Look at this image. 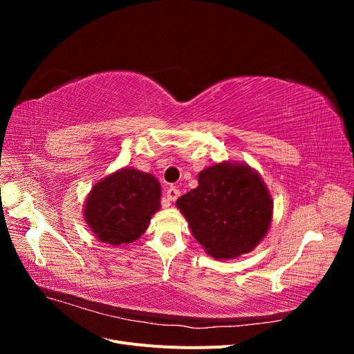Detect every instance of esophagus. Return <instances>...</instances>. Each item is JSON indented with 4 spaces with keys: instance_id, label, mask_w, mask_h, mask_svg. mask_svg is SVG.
Segmentation results:
<instances>
[{
    "instance_id": "esophagus-1",
    "label": "esophagus",
    "mask_w": 354,
    "mask_h": 354,
    "mask_svg": "<svg viewBox=\"0 0 354 354\" xmlns=\"http://www.w3.org/2000/svg\"><path fill=\"white\" fill-rule=\"evenodd\" d=\"M167 199L168 201H176L178 196H180V190L176 187V186H169L168 189H167Z\"/></svg>"
}]
</instances>
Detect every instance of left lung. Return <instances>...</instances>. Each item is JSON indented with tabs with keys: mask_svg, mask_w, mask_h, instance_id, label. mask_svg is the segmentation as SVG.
<instances>
[{
	"mask_svg": "<svg viewBox=\"0 0 354 354\" xmlns=\"http://www.w3.org/2000/svg\"><path fill=\"white\" fill-rule=\"evenodd\" d=\"M176 205L195 239L217 260L251 252L273 218V201L259 171L229 160L201 171L198 187Z\"/></svg>",
	"mask_w": 354,
	"mask_h": 354,
	"instance_id": "8db88e82",
	"label": "left lung"
}]
</instances>
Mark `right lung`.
<instances>
[{
	"label": "right lung",
	"mask_w": 354,
	"mask_h": 354,
	"mask_svg": "<svg viewBox=\"0 0 354 354\" xmlns=\"http://www.w3.org/2000/svg\"><path fill=\"white\" fill-rule=\"evenodd\" d=\"M159 208L160 185L155 176L127 167L91 187L84 218L100 242L122 246L142 236Z\"/></svg>",
	"instance_id": "1"
}]
</instances>
